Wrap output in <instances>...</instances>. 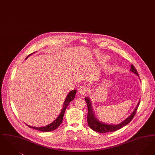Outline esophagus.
I'll use <instances>...</instances> for the list:
<instances>
[{"mask_svg":"<svg viewBox=\"0 0 155 155\" xmlns=\"http://www.w3.org/2000/svg\"><path fill=\"white\" fill-rule=\"evenodd\" d=\"M78 91L82 95H85L88 92V89L86 85H82L79 88Z\"/></svg>","mask_w":155,"mask_h":155,"instance_id":"obj_1","label":"esophagus"}]
</instances>
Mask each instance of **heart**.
Segmentation results:
<instances>
[{"label": "heart", "mask_w": 155, "mask_h": 155, "mask_svg": "<svg viewBox=\"0 0 155 155\" xmlns=\"http://www.w3.org/2000/svg\"><path fill=\"white\" fill-rule=\"evenodd\" d=\"M103 61H107L108 59H109V57L108 56H104V57H103Z\"/></svg>", "instance_id": "heart-1"}]
</instances>
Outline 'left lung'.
Instances as JSON below:
<instances>
[{
    "label": "left lung",
    "instance_id": "1",
    "mask_svg": "<svg viewBox=\"0 0 155 155\" xmlns=\"http://www.w3.org/2000/svg\"><path fill=\"white\" fill-rule=\"evenodd\" d=\"M130 71H132L133 73H135L139 77V75H138L136 69L133 64H131V66ZM85 101H86L87 107V121L88 126L94 131L99 132V133H101L115 131L117 130L121 129L124 126L127 125L130 122H131V120L133 119L134 117L135 116V115L136 114L137 110L139 104L140 103V101H139L137 106L136 109L134 110V112L131 114V115H130V117H129L125 120H124V122H122L120 124H118L117 125H112V124H103V123H101L99 122L94 116L92 108L91 107V103L89 99V98L86 97Z\"/></svg>",
    "mask_w": 155,
    "mask_h": 155
}]
</instances>
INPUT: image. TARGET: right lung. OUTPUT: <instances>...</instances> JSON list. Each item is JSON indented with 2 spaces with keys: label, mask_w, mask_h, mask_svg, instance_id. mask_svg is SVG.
<instances>
[{
  "label": "right lung",
  "mask_w": 155,
  "mask_h": 155,
  "mask_svg": "<svg viewBox=\"0 0 155 155\" xmlns=\"http://www.w3.org/2000/svg\"><path fill=\"white\" fill-rule=\"evenodd\" d=\"M31 55V54H30ZM28 56H27L26 58V59L28 58ZM76 90H73L71 91L70 93H68V95L66 97V99L65 100V101L64 103V105H63V108L62 109V111L61 112L60 115L58 116V117L56 118V119L55 120L54 122H53L52 123L45 126V127H32L27 125L28 127L36 129V130H39L41 131H51L53 130L56 129L60 125L62 124V120L64 116V114L65 110L66 109V107H68V104L70 103V101H71L73 100L74 99L75 94H76Z\"/></svg>",
  "instance_id": "1"
}]
</instances>
